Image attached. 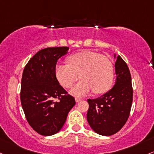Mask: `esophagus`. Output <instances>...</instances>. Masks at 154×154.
Listing matches in <instances>:
<instances>
[{
    "label": "esophagus",
    "instance_id": "obj_1",
    "mask_svg": "<svg viewBox=\"0 0 154 154\" xmlns=\"http://www.w3.org/2000/svg\"><path fill=\"white\" fill-rule=\"evenodd\" d=\"M81 100H82V99H80V98H79V97H76L75 98L76 102H80Z\"/></svg>",
    "mask_w": 154,
    "mask_h": 154
}]
</instances>
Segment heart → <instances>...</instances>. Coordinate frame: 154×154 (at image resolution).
I'll list each match as a JSON object with an SVG mask.
<instances>
[{
    "instance_id": "b5f03b06",
    "label": "heart",
    "mask_w": 154,
    "mask_h": 154,
    "mask_svg": "<svg viewBox=\"0 0 154 154\" xmlns=\"http://www.w3.org/2000/svg\"><path fill=\"white\" fill-rule=\"evenodd\" d=\"M69 64H58L55 67L57 80L69 88L80 77L82 79L72 90V94L82 96L91 91L102 94L111 88L115 77L113 64L107 57L99 52L82 50L68 58Z\"/></svg>"
}]
</instances>
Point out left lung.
<instances>
[{
  "mask_svg": "<svg viewBox=\"0 0 154 154\" xmlns=\"http://www.w3.org/2000/svg\"><path fill=\"white\" fill-rule=\"evenodd\" d=\"M115 67L117 78L112 88L101 97L88 99V122L95 132L104 136L116 134L124 126L133 100L131 74L120 55Z\"/></svg>",
  "mask_w": 154,
  "mask_h": 154,
  "instance_id": "left-lung-1",
  "label": "left lung"
}]
</instances>
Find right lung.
Returning a JSON list of instances; mask_svg holds the SVG:
<instances>
[{"mask_svg":"<svg viewBox=\"0 0 154 154\" xmlns=\"http://www.w3.org/2000/svg\"><path fill=\"white\" fill-rule=\"evenodd\" d=\"M68 50L67 47H60L39 50L23 70L22 107L30 126L43 136L58 133L75 105L74 98L59 84L55 72L57 61Z\"/></svg>","mask_w":154,"mask_h":154,"instance_id":"1","label":"right lung"}]
</instances>
